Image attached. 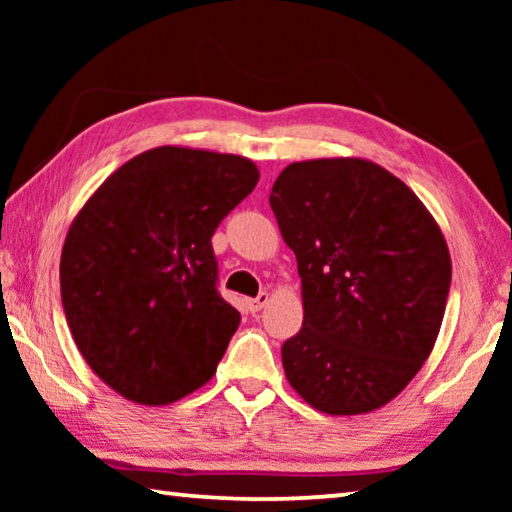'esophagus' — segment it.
I'll list each match as a JSON object with an SVG mask.
<instances>
[{"instance_id": "obj_1", "label": "esophagus", "mask_w": 512, "mask_h": 512, "mask_svg": "<svg viewBox=\"0 0 512 512\" xmlns=\"http://www.w3.org/2000/svg\"><path fill=\"white\" fill-rule=\"evenodd\" d=\"M266 305H268V293H266V291L259 293L257 298L248 300V309H250V311H262Z\"/></svg>"}]
</instances>
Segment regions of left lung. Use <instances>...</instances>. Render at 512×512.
I'll return each instance as SVG.
<instances>
[{"instance_id":"8db88e82","label":"left lung","mask_w":512,"mask_h":512,"mask_svg":"<svg viewBox=\"0 0 512 512\" xmlns=\"http://www.w3.org/2000/svg\"><path fill=\"white\" fill-rule=\"evenodd\" d=\"M268 203L296 253L305 309L282 345L284 375L327 415L381 409L418 375L443 325L452 259L436 219L363 158L293 162Z\"/></svg>"}]
</instances>
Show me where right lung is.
Returning a JSON list of instances; mask_svg holds the SVG:
<instances>
[{
  "label": "right lung",
  "instance_id": "right-lung-1",
  "mask_svg": "<svg viewBox=\"0 0 512 512\" xmlns=\"http://www.w3.org/2000/svg\"><path fill=\"white\" fill-rule=\"evenodd\" d=\"M257 180L241 155L158 146L74 216L60 255L65 318L121 397L164 406L212 379L241 320L216 291L212 235Z\"/></svg>",
  "mask_w": 512,
  "mask_h": 512
}]
</instances>
